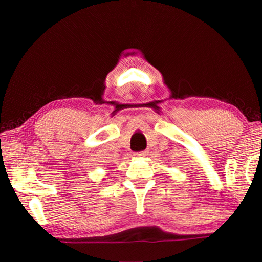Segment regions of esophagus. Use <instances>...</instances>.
<instances>
[{
	"mask_svg": "<svg viewBox=\"0 0 262 262\" xmlns=\"http://www.w3.org/2000/svg\"><path fill=\"white\" fill-rule=\"evenodd\" d=\"M135 155L137 157H145L148 155V152L147 151H140V152H136Z\"/></svg>",
	"mask_w": 262,
	"mask_h": 262,
	"instance_id": "obj_1",
	"label": "esophagus"
}]
</instances>
